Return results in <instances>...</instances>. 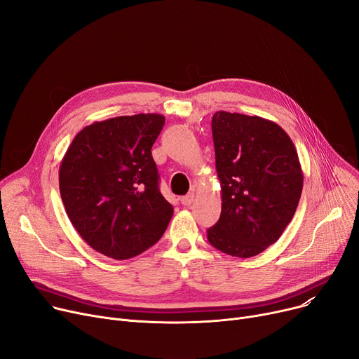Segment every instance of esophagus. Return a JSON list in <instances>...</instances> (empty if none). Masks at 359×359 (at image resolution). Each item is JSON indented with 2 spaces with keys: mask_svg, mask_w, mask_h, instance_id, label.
Instances as JSON below:
<instances>
[{
  "mask_svg": "<svg viewBox=\"0 0 359 359\" xmlns=\"http://www.w3.org/2000/svg\"><path fill=\"white\" fill-rule=\"evenodd\" d=\"M195 201V195L194 194H187L186 196H183L182 199H180V202L184 205V206H189V205H192V202Z\"/></svg>",
  "mask_w": 359,
  "mask_h": 359,
  "instance_id": "esophagus-1",
  "label": "esophagus"
}]
</instances>
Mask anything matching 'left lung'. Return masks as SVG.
<instances>
[{"label": "left lung", "instance_id": "8db88e82", "mask_svg": "<svg viewBox=\"0 0 359 359\" xmlns=\"http://www.w3.org/2000/svg\"><path fill=\"white\" fill-rule=\"evenodd\" d=\"M211 126L222 205L208 241L225 255L252 257L291 222L303 170L291 138L272 121L219 110Z\"/></svg>", "mask_w": 359, "mask_h": 359}]
</instances>
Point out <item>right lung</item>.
<instances>
[{"mask_svg": "<svg viewBox=\"0 0 359 359\" xmlns=\"http://www.w3.org/2000/svg\"><path fill=\"white\" fill-rule=\"evenodd\" d=\"M164 122L158 113L94 122L75 135L61 161L67 215L88 246L107 257L141 255L173 217L151 156Z\"/></svg>", "mask_w": 359, "mask_h": 359, "instance_id": "obj_1", "label": "right lung"}]
</instances>
